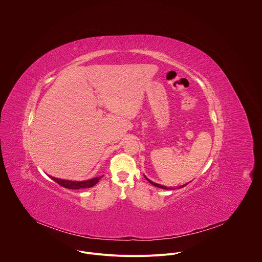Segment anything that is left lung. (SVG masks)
Masks as SVG:
<instances>
[{"mask_svg":"<svg viewBox=\"0 0 262 262\" xmlns=\"http://www.w3.org/2000/svg\"><path fill=\"white\" fill-rule=\"evenodd\" d=\"M144 178L147 180V182H148V183H150V184H151L152 186H154V187H159V188H163V189H172V188H173V187H165V186H162V185H158V184H156V183H154V182L150 181L149 179H147L145 176H144ZM187 184H188V183H187ZM187 184H186V185H183V186H181V187H178V188H182V187H186Z\"/></svg>","mask_w":262,"mask_h":262,"instance_id":"left-lung-1","label":"left lung"}]
</instances>
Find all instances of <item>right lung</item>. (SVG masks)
I'll list each match as a JSON object with an SVG mask.
<instances>
[{
  "label": "right lung",
  "mask_w": 262,
  "mask_h": 262,
  "mask_svg": "<svg viewBox=\"0 0 262 262\" xmlns=\"http://www.w3.org/2000/svg\"><path fill=\"white\" fill-rule=\"evenodd\" d=\"M51 180H53L55 183H57L59 186L61 187H67V188H71V189H80V188H86V187H94L95 185L98 184V182L103 178L102 177H98V178H94L91 180H86V181H81V182H76V181H69V180H62V179H57V178H53L48 176Z\"/></svg>",
  "instance_id": "1"
}]
</instances>
